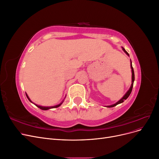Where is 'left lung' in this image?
<instances>
[{
	"label": "left lung",
	"mask_w": 159,
	"mask_h": 159,
	"mask_svg": "<svg viewBox=\"0 0 159 159\" xmlns=\"http://www.w3.org/2000/svg\"><path fill=\"white\" fill-rule=\"evenodd\" d=\"M123 51H124L125 52L126 54L129 56V54H128V52H127L125 50V49L123 48ZM131 70H132V84H131V88H129V89L128 90V91L126 93V94L125 95L123 96V97L119 101V102H117L116 103H115V104H113V105H109V106H107V107H113L116 106L117 105H118V104H119V103H123L125 100L127 99L128 98V97L130 95V94H131V91H132V89H133V83H134V74L133 68V66H132V62H131Z\"/></svg>",
	"instance_id": "obj_1"
}]
</instances>
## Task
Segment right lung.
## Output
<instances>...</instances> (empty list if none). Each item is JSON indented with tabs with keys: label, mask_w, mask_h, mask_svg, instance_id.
<instances>
[{
	"label": "right lung",
	"mask_w": 159,
	"mask_h": 159,
	"mask_svg": "<svg viewBox=\"0 0 159 159\" xmlns=\"http://www.w3.org/2000/svg\"><path fill=\"white\" fill-rule=\"evenodd\" d=\"M26 97H27V98L28 99V100H29L30 101V102H31V100L30 99V98H28V96L27 95V94L26 93ZM63 103V102H61V103H60L59 105H56V106H53V107H42V106H40V105H36V106L38 107V108H40V109H42V110H47V109H52V108H57V107H60V105H61V103Z\"/></svg>",
	"instance_id": "right-lung-1"
}]
</instances>
